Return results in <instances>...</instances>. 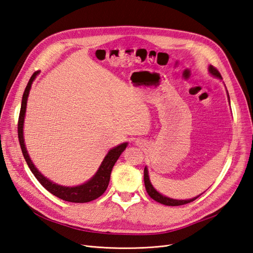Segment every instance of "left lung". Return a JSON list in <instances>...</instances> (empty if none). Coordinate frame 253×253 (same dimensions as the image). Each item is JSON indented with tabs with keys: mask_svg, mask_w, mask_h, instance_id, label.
Returning a JSON list of instances; mask_svg holds the SVG:
<instances>
[{
	"mask_svg": "<svg viewBox=\"0 0 253 253\" xmlns=\"http://www.w3.org/2000/svg\"><path fill=\"white\" fill-rule=\"evenodd\" d=\"M209 72L211 75H213L214 77H216L218 79H221V75L219 74V72L216 70L215 67L210 65L209 66ZM229 97V95H228ZM229 101H230V99H229ZM143 177H144V186H145V190H147L148 194L153 198V200L163 204V205H166V206H181V205H186V204H189L191 202L195 201L197 197H200L201 195H198L196 197H193L191 198V200H173V198H169L167 197L163 194H160L159 192H157V191L154 189V187L152 186V183L150 181V178H149V172H148V168L145 167L144 168V172H143Z\"/></svg>",
	"mask_w": 253,
	"mask_h": 253,
	"instance_id": "obj_1",
	"label": "left lung"
}]
</instances>
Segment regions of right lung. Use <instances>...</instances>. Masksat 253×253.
<instances>
[{
  "instance_id": "add662e5",
  "label": "right lung",
  "mask_w": 253,
  "mask_h": 253,
  "mask_svg": "<svg viewBox=\"0 0 253 253\" xmlns=\"http://www.w3.org/2000/svg\"><path fill=\"white\" fill-rule=\"evenodd\" d=\"M39 73L40 71H37L33 74V76L30 77L27 83L24 94H23V97H22V104H21L20 116L18 121V137H19L23 156H24L30 171L33 172L38 181H39L41 185L51 194L61 198V200L71 202V203H88L90 201H94L99 196H101L104 193L106 188H108L113 167L115 163L117 162L119 156L121 155V153L126 150L127 142L121 143L117 145V147L110 150L108 154H106V156L104 157L101 166L99 167L96 174L88 181L82 183L80 186H77V187L60 186V185H57V183H53L52 181H50L49 179L45 177V176H43L39 171H38V169L33 164L32 159H30L27 150L25 148L24 137H23V125H24L28 94H29L30 87H32L33 81L36 79V77Z\"/></svg>"
}]
</instances>
